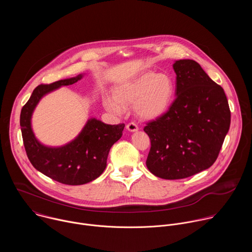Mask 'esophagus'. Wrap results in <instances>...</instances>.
<instances>
[{
	"instance_id": "obj_1",
	"label": "esophagus",
	"mask_w": 252,
	"mask_h": 252,
	"mask_svg": "<svg viewBox=\"0 0 252 252\" xmlns=\"http://www.w3.org/2000/svg\"><path fill=\"white\" fill-rule=\"evenodd\" d=\"M126 129H127L128 131H136V130L138 129V126H137V125H136L135 123L131 122V123H128V124L126 125Z\"/></svg>"
}]
</instances>
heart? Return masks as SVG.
<instances>
[{
  "mask_svg": "<svg viewBox=\"0 0 252 252\" xmlns=\"http://www.w3.org/2000/svg\"><path fill=\"white\" fill-rule=\"evenodd\" d=\"M175 85L172 78L164 73H145L136 79L119 86L115 96H105L106 111L121 116L128 105L135 104V112L142 120H156L163 116L173 100Z\"/></svg>",
  "mask_w": 252,
  "mask_h": 252,
  "instance_id": "1",
  "label": "heart"
}]
</instances>
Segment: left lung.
Listing matches in <instances>:
<instances>
[{"instance_id":"left-lung-1","label":"left lung","mask_w":252,"mask_h":252,"mask_svg":"<svg viewBox=\"0 0 252 252\" xmlns=\"http://www.w3.org/2000/svg\"><path fill=\"white\" fill-rule=\"evenodd\" d=\"M174 101L143 128L151 138L149 170L163 179H181L210 167L217 160L230 126L223 89L192 60L173 63Z\"/></svg>"}]
</instances>
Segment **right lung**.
<instances>
[{
	"mask_svg": "<svg viewBox=\"0 0 252 252\" xmlns=\"http://www.w3.org/2000/svg\"><path fill=\"white\" fill-rule=\"evenodd\" d=\"M83 78L61 80L35 88L23 106L20 125L25 150L32 166L56 182L68 186H80L94 181L104 170L110 150L123 135L125 124L105 125L91 119L80 134L60 148L46 147L35 138L31 119L40 99L50 92L63 86H69Z\"/></svg>",
	"mask_w": 252,
	"mask_h": 252,
	"instance_id": "right-lung-1",
	"label": "right lung"
}]
</instances>
